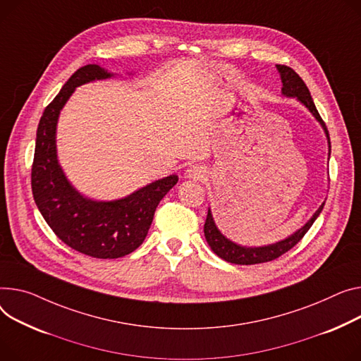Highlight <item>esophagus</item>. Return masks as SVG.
Wrapping results in <instances>:
<instances>
[{"label": "esophagus", "instance_id": "obj_1", "mask_svg": "<svg viewBox=\"0 0 361 361\" xmlns=\"http://www.w3.org/2000/svg\"><path fill=\"white\" fill-rule=\"evenodd\" d=\"M185 176L188 178H193V180H204L206 171L203 170V166H200V165H191L185 170Z\"/></svg>", "mask_w": 361, "mask_h": 361}]
</instances>
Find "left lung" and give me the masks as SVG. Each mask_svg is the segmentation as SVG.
I'll list each match as a JSON object with an SVG mask.
<instances>
[{"label": "left lung", "instance_id": "obj_1", "mask_svg": "<svg viewBox=\"0 0 361 361\" xmlns=\"http://www.w3.org/2000/svg\"><path fill=\"white\" fill-rule=\"evenodd\" d=\"M276 68H277L280 78H281V84H283L281 94L284 95V97L296 99L300 104H303L309 110V113L312 116L317 118V122H319V125L324 129L325 136L328 139V157H329L331 155L329 133L324 123V120L321 118V116L315 107L314 100H312V97H310V92H309L306 84L292 68L286 66V65H276ZM324 204H325V202L318 207V210L314 214H312V218L300 229H298L296 232H293L286 239H281V241H279V243H274L270 245H262V247H245V245H239V244L231 241V239H228L218 229V226H216L214 219L212 216V210L209 209L206 224H204V238H206L209 247L212 248V251L228 262L241 264V266H251V264L273 261V259L279 258L280 255H283L284 252L292 250L300 241L303 235L317 221L319 213L324 209Z\"/></svg>", "mask_w": 361, "mask_h": 361}]
</instances>
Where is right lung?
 Here are the masks:
<instances>
[{"label":"right lung","mask_w":361,"mask_h":361,"mask_svg":"<svg viewBox=\"0 0 361 361\" xmlns=\"http://www.w3.org/2000/svg\"><path fill=\"white\" fill-rule=\"evenodd\" d=\"M111 77L113 72L95 63L71 75L40 117L32 166L33 197L46 224L72 250L103 259L125 257L145 241L157 206L178 181L173 174L104 202L85 197L66 178L56 152L61 110L77 87Z\"/></svg>","instance_id":"right-lung-1"}]
</instances>
